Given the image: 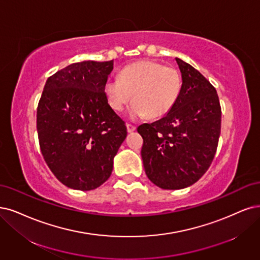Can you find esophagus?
<instances>
[{
    "label": "esophagus",
    "mask_w": 260,
    "mask_h": 260,
    "mask_svg": "<svg viewBox=\"0 0 260 260\" xmlns=\"http://www.w3.org/2000/svg\"><path fill=\"white\" fill-rule=\"evenodd\" d=\"M126 127H127V132H128V133H133V132L136 131V126H135V125L129 124V123L126 124Z\"/></svg>",
    "instance_id": "obj_1"
}]
</instances>
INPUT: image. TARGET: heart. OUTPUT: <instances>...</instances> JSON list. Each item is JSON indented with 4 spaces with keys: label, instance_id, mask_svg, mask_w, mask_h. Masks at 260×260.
I'll return each instance as SVG.
<instances>
[{
    "label": "heart",
    "instance_id": "obj_1",
    "mask_svg": "<svg viewBox=\"0 0 260 260\" xmlns=\"http://www.w3.org/2000/svg\"><path fill=\"white\" fill-rule=\"evenodd\" d=\"M181 86L180 74L174 67L141 60L123 67L119 78L106 81L105 94L114 111L121 112L133 99L129 110L133 119L146 115L156 119L174 108Z\"/></svg>",
    "mask_w": 260,
    "mask_h": 260
}]
</instances>
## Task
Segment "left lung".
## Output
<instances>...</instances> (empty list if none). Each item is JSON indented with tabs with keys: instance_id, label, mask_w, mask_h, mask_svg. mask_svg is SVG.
Here are the masks:
<instances>
[{
	"instance_id": "obj_1",
	"label": "left lung",
	"mask_w": 260,
	"mask_h": 260,
	"mask_svg": "<svg viewBox=\"0 0 260 260\" xmlns=\"http://www.w3.org/2000/svg\"><path fill=\"white\" fill-rule=\"evenodd\" d=\"M182 86L164 118L143 123L141 157L146 175L162 189L194 184L209 169L220 135L222 110L214 86L188 63L176 57Z\"/></svg>"
}]
</instances>
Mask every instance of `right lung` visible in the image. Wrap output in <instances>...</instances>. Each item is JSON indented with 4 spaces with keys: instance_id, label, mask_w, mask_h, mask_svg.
Masks as SVG:
<instances>
[{
    "instance_id": "obj_1",
    "label": "right lung",
    "mask_w": 260,
    "mask_h": 260,
    "mask_svg": "<svg viewBox=\"0 0 260 260\" xmlns=\"http://www.w3.org/2000/svg\"><path fill=\"white\" fill-rule=\"evenodd\" d=\"M113 61L73 63L47 79L37 106L36 127L44 159L61 183L91 190L107 181L113 157L126 138L105 83Z\"/></svg>"
}]
</instances>
